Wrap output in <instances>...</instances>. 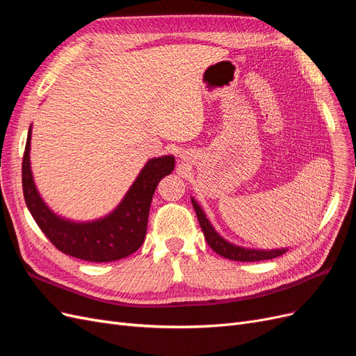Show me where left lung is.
<instances>
[{
    "label": "left lung",
    "mask_w": 356,
    "mask_h": 356,
    "mask_svg": "<svg viewBox=\"0 0 356 356\" xmlns=\"http://www.w3.org/2000/svg\"><path fill=\"white\" fill-rule=\"evenodd\" d=\"M190 197H191L193 208H195V211H196L202 232L204 234V239H207L208 245L218 255H221L224 258H229V260H233V261H263V260H272V258H276L288 251V248H275V250H255V248H246V246H241V245L229 242L227 239H224L217 230H215V227L208 220L207 213H204V211L202 209L199 202L193 196H190Z\"/></svg>",
    "instance_id": "obj_1"
}]
</instances>
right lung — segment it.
Instances as JSON below:
<instances>
[{"instance_id":"obj_1","label":"right lung","mask_w":356,"mask_h":356,"mask_svg":"<svg viewBox=\"0 0 356 356\" xmlns=\"http://www.w3.org/2000/svg\"><path fill=\"white\" fill-rule=\"evenodd\" d=\"M29 126L22 161L25 203L41 232L59 251L92 263H110L134 254L144 243L153 195L159 181L175 168L172 154L149 159L117 207L101 218L74 221L53 212L41 197L31 169Z\"/></svg>"}]
</instances>
